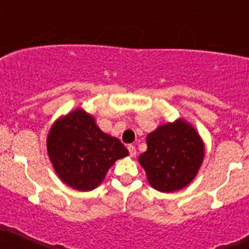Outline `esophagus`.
Returning <instances> with one entry per match:
<instances>
[{"label":"esophagus","instance_id":"obj_1","mask_svg":"<svg viewBox=\"0 0 249 249\" xmlns=\"http://www.w3.org/2000/svg\"><path fill=\"white\" fill-rule=\"evenodd\" d=\"M127 148H128L129 155H131L132 158H133V156H136V154H137L136 146H134V145H128V146H127Z\"/></svg>","mask_w":249,"mask_h":249}]
</instances>
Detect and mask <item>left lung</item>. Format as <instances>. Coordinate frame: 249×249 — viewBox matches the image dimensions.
<instances>
[{
    "instance_id": "8db88e82",
    "label": "left lung",
    "mask_w": 249,
    "mask_h": 249,
    "mask_svg": "<svg viewBox=\"0 0 249 249\" xmlns=\"http://www.w3.org/2000/svg\"><path fill=\"white\" fill-rule=\"evenodd\" d=\"M148 149L138 161L154 189L171 193L188 186L204 160V143L183 118L160 124L146 137Z\"/></svg>"
}]
</instances>
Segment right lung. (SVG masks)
<instances>
[{
  "label": "right lung",
  "mask_w": 249,
  "mask_h": 249,
  "mask_svg": "<svg viewBox=\"0 0 249 249\" xmlns=\"http://www.w3.org/2000/svg\"><path fill=\"white\" fill-rule=\"evenodd\" d=\"M46 146L61 181L80 192L100 186L110 167L128 155L120 139L104 133L94 116L83 108H75L53 122Z\"/></svg>",
  "instance_id": "1"
}]
</instances>
